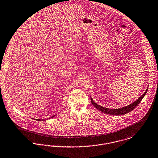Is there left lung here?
Segmentation results:
<instances>
[{"label": "left lung", "instance_id": "left-lung-1", "mask_svg": "<svg viewBox=\"0 0 158 158\" xmlns=\"http://www.w3.org/2000/svg\"><path fill=\"white\" fill-rule=\"evenodd\" d=\"M148 88L149 87L148 86V88L146 89L145 93L142 95L139 98H138L136 101H135L132 103L131 104L123 107H120V108H118V109H110V108H107V107H103V106L98 105L96 103H95V102L94 101V100L92 99V98H91V96H90V100H91V102L93 104V105L96 109H98L99 110H100L101 112H102L105 114H112V115H116V116L117 115H122V114H127V113L131 112L139 105V103L140 102L142 99L143 98V97L146 94Z\"/></svg>", "mask_w": 158, "mask_h": 158}]
</instances>
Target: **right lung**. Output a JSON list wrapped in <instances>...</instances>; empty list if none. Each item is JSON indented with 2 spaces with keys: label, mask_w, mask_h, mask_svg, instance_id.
Masks as SVG:
<instances>
[{
  "label": "right lung",
  "mask_w": 158,
  "mask_h": 158,
  "mask_svg": "<svg viewBox=\"0 0 158 158\" xmlns=\"http://www.w3.org/2000/svg\"><path fill=\"white\" fill-rule=\"evenodd\" d=\"M56 115V114H55L54 116H52L51 118H53V117H55ZM51 118H49V119H51ZM32 119H33V118H32ZM47 119H36V120H38V121H44V120H47Z\"/></svg>",
  "instance_id": "1"
}]
</instances>
